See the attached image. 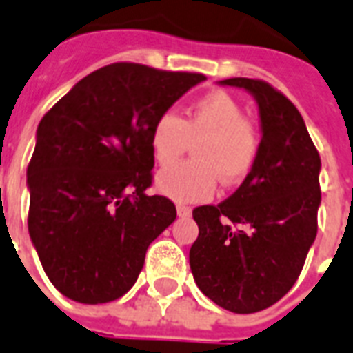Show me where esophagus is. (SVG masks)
<instances>
[{
  "label": "esophagus",
  "mask_w": 353,
  "mask_h": 353,
  "mask_svg": "<svg viewBox=\"0 0 353 353\" xmlns=\"http://www.w3.org/2000/svg\"><path fill=\"white\" fill-rule=\"evenodd\" d=\"M190 214H192L190 207H187V205H177V216L179 218H188Z\"/></svg>",
  "instance_id": "obj_1"
}]
</instances>
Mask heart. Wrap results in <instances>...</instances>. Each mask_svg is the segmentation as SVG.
Wrapping results in <instances>:
<instances>
[{
  "instance_id": "obj_1",
  "label": "heart",
  "mask_w": 353,
  "mask_h": 353,
  "mask_svg": "<svg viewBox=\"0 0 353 353\" xmlns=\"http://www.w3.org/2000/svg\"><path fill=\"white\" fill-rule=\"evenodd\" d=\"M194 144V159L161 170L155 187L179 203H199L212 198L218 177L223 185H238L256 165L260 137L245 110L225 91H210L187 110L185 119L166 112L155 119L150 148L155 163H176Z\"/></svg>"
}]
</instances>
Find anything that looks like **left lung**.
Returning a JSON list of instances; mask_svg holds the SVG:
<instances>
[{
    "instance_id": "obj_1",
    "label": "left lung",
    "mask_w": 353,
    "mask_h": 353,
    "mask_svg": "<svg viewBox=\"0 0 353 353\" xmlns=\"http://www.w3.org/2000/svg\"><path fill=\"white\" fill-rule=\"evenodd\" d=\"M220 84L256 101L260 154L231 198L194 209L199 234L188 258L205 296L232 313H254L293 288L315 241L321 157L302 115L280 91L252 79Z\"/></svg>"
}]
</instances>
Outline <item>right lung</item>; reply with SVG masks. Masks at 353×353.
Masks as SVG:
<instances>
[{"mask_svg": "<svg viewBox=\"0 0 353 353\" xmlns=\"http://www.w3.org/2000/svg\"><path fill=\"white\" fill-rule=\"evenodd\" d=\"M199 73L119 62L77 82L38 124L27 168L29 234L63 296L104 304L130 291L176 205L148 196L150 132Z\"/></svg>", "mask_w": 353, "mask_h": 353, "instance_id": "obj_1", "label": "right lung"}]
</instances>
